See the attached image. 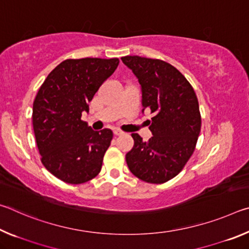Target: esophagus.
Returning <instances> with one entry per match:
<instances>
[{
  "instance_id": "1",
  "label": "esophagus",
  "mask_w": 249,
  "mask_h": 249,
  "mask_svg": "<svg viewBox=\"0 0 249 249\" xmlns=\"http://www.w3.org/2000/svg\"><path fill=\"white\" fill-rule=\"evenodd\" d=\"M113 133H114V135H116V136H120V135L123 134V132H122V130L117 129V128H114V129H113Z\"/></svg>"
}]
</instances>
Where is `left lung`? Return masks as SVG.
<instances>
[{"label":"left lung","mask_w":249,"mask_h":249,"mask_svg":"<svg viewBox=\"0 0 249 249\" xmlns=\"http://www.w3.org/2000/svg\"><path fill=\"white\" fill-rule=\"evenodd\" d=\"M136 75L142 90V113L153 136L144 142L132 134L134 147L126 154L130 172L148 183H163L183 169L195 151L201 130V115L196 92L174 66L159 59L122 57Z\"/></svg>","instance_id":"obj_1"}]
</instances>
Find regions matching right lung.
Segmentation results:
<instances>
[{
	"instance_id": "obj_1",
	"label": "right lung",
	"mask_w": 249,
	"mask_h": 249,
	"mask_svg": "<svg viewBox=\"0 0 249 249\" xmlns=\"http://www.w3.org/2000/svg\"><path fill=\"white\" fill-rule=\"evenodd\" d=\"M117 58L67 59L48 74L33 104V127L41 162L67 183L99 175L111 129L93 130L81 120L96 91L116 70Z\"/></svg>"
}]
</instances>
